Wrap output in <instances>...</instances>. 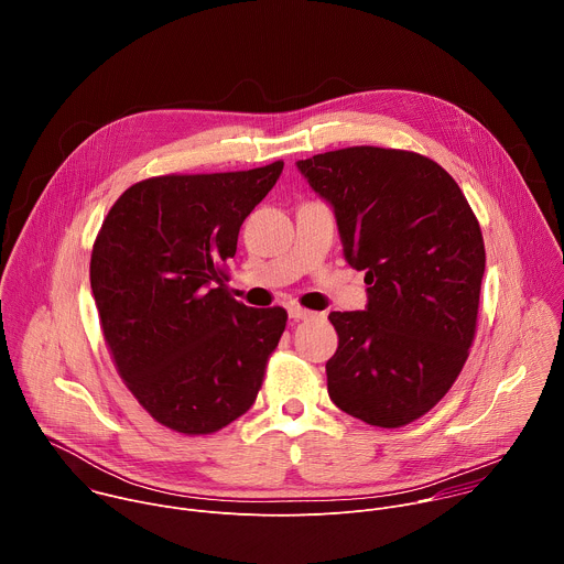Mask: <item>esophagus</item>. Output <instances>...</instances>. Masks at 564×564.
<instances>
[{"mask_svg":"<svg viewBox=\"0 0 564 564\" xmlns=\"http://www.w3.org/2000/svg\"><path fill=\"white\" fill-rule=\"evenodd\" d=\"M288 314H290V318H294V321H303V318H312V316H314V312H310V310H305V307H301V305H290V307H288Z\"/></svg>","mask_w":564,"mask_h":564,"instance_id":"1","label":"esophagus"}]
</instances>
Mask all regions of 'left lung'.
<instances>
[{
	"label": "left lung",
	"instance_id": "8db88e82",
	"mask_svg": "<svg viewBox=\"0 0 564 564\" xmlns=\"http://www.w3.org/2000/svg\"><path fill=\"white\" fill-rule=\"evenodd\" d=\"M296 167L333 205L344 257L368 283L366 310L328 316L339 335L328 394L370 426H406L466 364L487 263L479 223L451 174L415 151L348 147Z\"/></svg>",
	"mask_w": 564,
	"mask_h": 564
}]
</instances>
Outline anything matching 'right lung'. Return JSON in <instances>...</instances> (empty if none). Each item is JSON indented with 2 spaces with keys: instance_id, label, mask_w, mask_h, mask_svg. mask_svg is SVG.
<instances>
[{
  "instance_id": "1",
  "label": "right lung",
  "mask_w": 564,
  "mask_h": 564,
  "mask_svg": "<svg viewBox=\"0 0 564 564\" xmlns=\"http://www.w3.org/2000/svg\"><path fill=\"white\" fill-rule=\"evenodd\" d=\"M283 163L170 174L131 185L91 252V290L113 364L158 422L209 435L246 415L285 330L283 307L238 303L225 281L238 229Z\"/></svg>"
}]
</instances>
